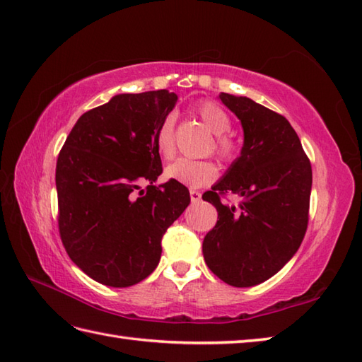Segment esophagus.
Returning <instances> with one entry per match:
<instances>
[{
  "label": "esophagus",
  "instance_id": "esophagus-1",
  "mask_svg": "<svg viewBox=\"0 0 362 362\" xmlns=\"http://www.w3.org/2000/svg\"><path fill=\"white\" fill-rule=\"evenodd\" d=\"M202 199V194L198 190H190V202L192 203H198Z\"/></svg>",
  "mask_w": 362,
  "mask_h": 362
}]
</instances>
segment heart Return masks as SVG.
<instances>
[{
	"label": "heart",
	"mask_w": 362,
	"mask_h": 362,
	"mask_svg": "<svg viewBox=\"0 0 362 362\" xmlns=\"http://www.w3.org/2000/svg\"><path fill=\"white\" fill-rule=\"evenodd\" d=\"M197 113L204 125L215 134V151L223 160H232L237 156V144L226 134L230 128V119L218 103L204 100L197 107ZM153 146L158 155L170 159L175 155V132L173 119L165 117L155 133ZM216 165L209 159L180 158L167 165L165 176L189 187H203L216 178Z\"/></svg>",
	"instance_id": "b5f03b06"
}]
</instances>
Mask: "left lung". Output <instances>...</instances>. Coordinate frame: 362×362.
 <instances>
[{
    "mask_svg": "<svg viewBox=\"0 0 362 362\" xmlns=\"http://www.w3.org/2000/svg\"><path fill=\"white\" fill-rule=\"evenodd\" d=\"M243 127L242 153L203 199L218 212L203 242L206 264L237 288L259 285L282 269L308 226L311 164L299 136L282 116L243 95L221 93ZM234 193L238 206L223 205Z\"/></svg>",
    "mask_w": 362,
    "mask_h": 362,
    "instance_id": "left-lung-1",
    "label": "left lung"
}]
</instances>
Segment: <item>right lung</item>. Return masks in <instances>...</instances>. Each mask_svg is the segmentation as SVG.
Wrapping results in <instances>:
<instances>
[{"mask_svg":"<svg viewBox=\"0 0 362 362\" xmlns=\"http://www.w3.org/2000/svg\"><path fill=\"white\" fill-rule=\"evenodd\" d=\"M176 100L167 90L117 94L80 116L60 150L62 242L69 259L102 285L127 288L148 277L167 228L190 203L181 182L153 184L163 173L153 138ZM142 182L149 184L146 191Z\"/></svg>","mask_w":362,"mask_h":362,"instance_id":"right-lung-1","label":"right lung"}]
</instances>
